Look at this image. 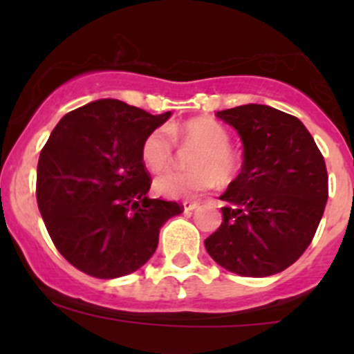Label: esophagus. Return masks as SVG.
Returning <instances> with one entry per match:
<instances>
[{
	"label": "esophagus",
	"instance_id": "34e87169",
	"mask_svg": "<svg viewBox=\"0 0 354 354\" xmlns=\"http://www.w3.org/2000/svg\"><path fill=\"white\" fill-rule=\"evenodd\" d=\"M183 208H185V211H194L198 208V203L196 201H183Z\"/></svg>",
	"mask_w": 354,
	"mask_h": 354
}]
</instances>
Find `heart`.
I'll use <instances>...</instances> for the list:
<instances>
[{
  "mask_svg": "<svg viewBox=\"0 0 354 354\" xmlns=\"http://www.w3.org/2000/svg\"><path fill=\"white\" fill-rule=\"evenodd\" d=\"M173 136L183 143L198 146L189 158L193 169H169L154 180V191L168 200H185L228 183L236 174L238 161L230 148V135L218 121L196 118L181 126L158 128L141 146V158L153 171H160L173 160Z\"/></svg>",
  "mask_w": 354,
  "mask_h": 354,
  "instance_id": "obj_1",
  "label": "heart"
}]
</instances>
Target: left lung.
<instances>
[{"label": "left lung", "mask_w": 354, "mask_h": 354, "mask_svg": "<svg viewBox=\"0 0 354 354\" xmlns=\"http://www.w3.org/2000/svg\"><path fill=\"white\" fill-rule=\"evenodd\" d=\"M216 116L243 143V166L219 196L221 226L205 239L225 270L265 278L281 273L310 246L328 201L324 158L298 118L243 104Z\"/></svg>", "instance_id": "obj_1"}]
</instances>
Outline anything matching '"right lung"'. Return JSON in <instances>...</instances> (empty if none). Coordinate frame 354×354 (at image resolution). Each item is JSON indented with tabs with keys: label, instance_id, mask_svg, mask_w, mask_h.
Segmentation results:
<instances>
[{
	"label": "right lung",
	"instance_id": "right-lung-1",
	"mask_svg": "<svg viewBox=\"0 0 354 354\" xmlns=\"http://www.w3.org/2000/svg\"><path fill=\"white\" fill-rule=\"evenodd\" d=\"M171 111L149 115L120 100H98L64 115L41 149L36 200L48 233L89 276H126L151 258L161 226L183 213L148 198L141 146Z\"/></svg>",
	"mask_w": 354,
	"mask_h": 354
}]
</instances>
